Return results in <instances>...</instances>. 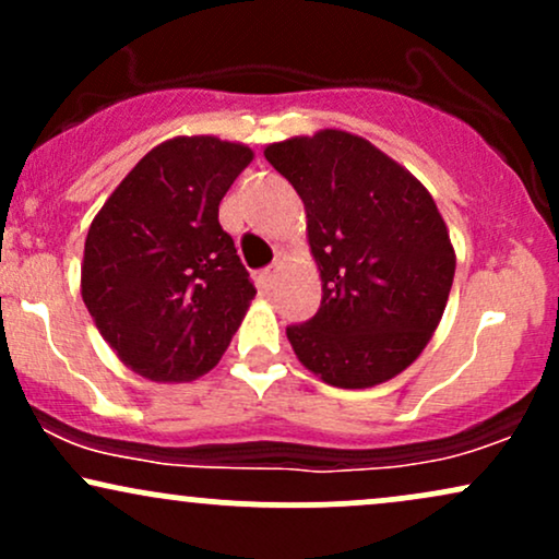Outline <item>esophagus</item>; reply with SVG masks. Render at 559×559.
<instances>
[{
  "mask_svg": "<svg viewBox=\"0 0 559 559\" xmlns=\"http://www.w3.org/2000/svg\"><path fill=\"white\" fill-rule=\"evenodd\" d=\"M278 271H281V262H273L271 267H265V271H262V284L273 286L275 278H278Z\"/></svg>",
  "mask_w": 559,
  "mask_h": 559,
  "instance_id": "esophagus-1",
  "label": "esophagus"
}]
</instances>
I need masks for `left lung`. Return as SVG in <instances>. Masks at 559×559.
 Here are the masks:
<instances>
[{
    "instance_id": "1",
    "label": "left lung",
    "mask_w": 559,
    "mask_h": 559,
    "mask_svg": "<svg viewBox=\"0 0 559 559\" xmlns=\"http://www.w3.org/2000/svg\"><path fill=\"white\" fill-rule=\"evenodd\" d=\"M265 159L305 202L323 281L316 318L286 329L294 355L338 389L400 376L441 323L457 265L433 197L386 152L338 128L267 144Z\"/></svg>"
}]
</instances>
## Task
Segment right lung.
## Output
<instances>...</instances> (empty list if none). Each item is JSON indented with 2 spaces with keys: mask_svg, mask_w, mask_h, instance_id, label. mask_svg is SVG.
Here are the masks:
<instances>
[{
  "mask_svg": "<svg viewBox=\"0 0 559 559\" xmlns=\"http://www.w3.org/2000/svg\"><path fill=\"white\" fill-rule=\"evenodd\" d=\"M252 159L239 141L168 139L133 165L94 215L81 297L133 373L157 383L194 381L228 349L258 292L217 207Z\"/></svg>",
  "mask_w": 559,
  "mask_h": 559,
  "instance_id": "obj_1",
  "label": "right lung"
}]
</instances>
